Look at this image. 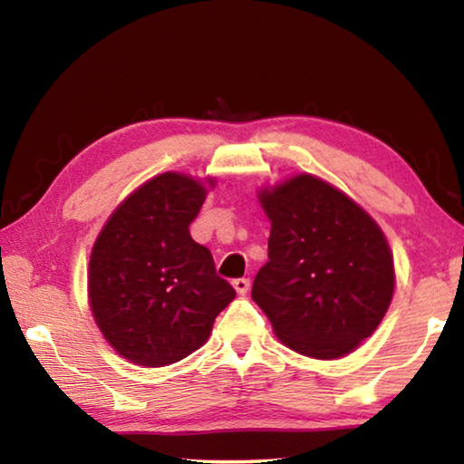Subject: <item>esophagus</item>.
<instances>
[{
	"instance_id": "esophagus-1",
	"label": "esophagus",
	"mask_w": 464,
	"mask_h": 464,
	"mask_svg": "<svg viewBox=\"0 0 464 464\" xmlns=\"http://www.w3.org/2000/svg\"><path fill=\"white\" fill-rule=\"evenodd\" d=\"M233 288L237 290V295H246L249 290V278H237L233 280Z\"/></svg>"
}]
</instances>
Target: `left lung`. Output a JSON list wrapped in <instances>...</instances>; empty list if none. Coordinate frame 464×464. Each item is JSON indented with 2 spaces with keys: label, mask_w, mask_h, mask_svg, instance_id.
<instances>
[{
  "label": "left lung",
  "mask_w": 464,
  "mask_h": 464,
  "mask_svg": "<svg viewBox=\"0 0 464 464\" xmlns=\"http://www.w3.org/2000/svg\"><path fill=\"white\" fill-rule=\"evenodd\" d=\"M260 204L272 229L251 298L298 354L334 360L354 352L379 327L395 290L381 227L311 174L264 188Z\"/></svg>",
  "instance_id": "left-lung-1"
}]
</instances>
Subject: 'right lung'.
<instances>
[{
	"instance_id": "obj_1",
	"label": "right lung",
	"mask_w": 464,
	"mask_h": 464,
	"mask_svg": "<svg viewBox=\"0 0 464 464\" xmlns=\"http://www.w3.org/2000/svg\"><path fill=\"white\" fill-rule=\"evenodd\" d=\"M204 198L198 179L176 171L155 176L122 200L92 247L93 319L108 343L139 366L190 356L235 298L210 251L188 229Z\"/></svg>"
}]
</instances>
